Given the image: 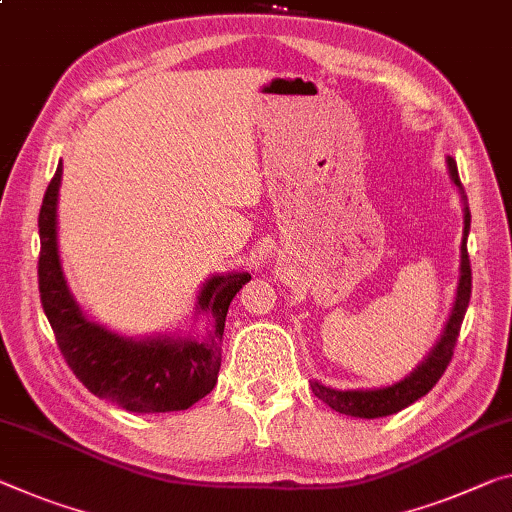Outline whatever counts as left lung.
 Masks as SVG:
<instances>
[{
  "label": "left lung",
  "mask_w": 512,
  "mask_h": 512,
  "mask_svg": "<svg viewBox=\"0 0 512 512\" xmlns=\"http://www.w3.org/2000/svg\"><path fill=\"white\" fill-rule=\"evenodd\" d=\"M449 173H451L453 184L458 186L462 202H465V237H462V246H460V253H462L460 255V282H458L456 305H453L449 323H446L440 342H437L431 355H428V358L421 362L408 378L392 387L339 392V389H332V387H326V385L312 380V392L319 396L323 403H328L332 410L342 412V415H351V417H360V419H376V417L394 415V412L408 408L410 403H415L417 399H421V396L431 392L433 385L442 378V373L446 371V367H449V362L453 358V348H456L462 319H465V312L469 305V296H472V266H469V253H467V234H469V223H472V214H469L467 193H465V186H462V182H460L458 166L451 157H449Z\"/></svg>",
  "instance_id": "8db88e82"
}]
</instances>
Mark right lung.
<instances>
[{"instance_id":"obj_1","label":"right lung","mask_w":512,"mask_h":512,"mask_svg":"<svg viewBox=\"0 0 512 512\" xmlns=\"http://www.w3.org/2000/svg\"><path fill=\"white\" fill-rule=\"evenodd\" d=\"M61 173L59 164L38 214V291L63 360L88 392L129 412L148 415L191 408L216 385L227 307L250 275H216L202 287L198 305L207 312L212 330L200 342L170 337L134 342L113 335L81 314L63 278L56 248V200Z\"/></svg>"}]
</instances>
